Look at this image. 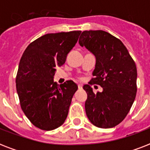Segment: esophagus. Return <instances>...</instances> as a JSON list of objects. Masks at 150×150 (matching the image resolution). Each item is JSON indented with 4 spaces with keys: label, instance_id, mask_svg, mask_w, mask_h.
Listing matches in <instances>:
<instances>
[{
    "label": "esophagus",
    "instance_id": "1",
    "mask_svg": "<svg viewBox=\"0 0 150 150\" xmlns=\"http://www.w3.org/2000/svg\"><path fill=\"white\" fill-rule=\"evenodd\" d=\"M78 87H79V89H82V85L79 84V85H78Z\"/></svg>",
    "mask_w": 150,
    "mask_h": 150
}]
</instances>
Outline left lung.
Here are the masks:
<instances>
[{"label":"left lung","mask_w":150,"mask_h":150,"mask_svg":"<svg viewBox=\"0 0 150 150\" xmlns=\"http://www.w3.org/2000/svg\"><path fill=\"white\" fill-rule=\"evenodd\" d=\"M80 46L96 56L95 69L87 93L86 113L93 125L101 128L115 127L125 118L137 92V68L127 48L119 39L103 30L83 31ZM99 84L103 92L95 94L90 84Z\"/></svg>","instance_id":"obj_1"}]
</instances>
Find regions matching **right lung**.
I'll return each mask as SVG.
<instances>
[{
    "label": "right lung",
    "mask_w": 150,
    "mask_h": 150,
    "mask_svg": "<svg viewBox=\"0 0 150 150\" xmlns=\"http://www.w3.org/2000/svg\"><path fill=\"white\" fill-rule=\"evenodd\" d=\"M81 31L48 33L32 42L20 60L16 89L22 111L36 128H58L68 116L78 86L71 80L57 86L56 67L65 63Z\"/></svg>",
    "instance_id": "add662e5"
}]
</instances>
